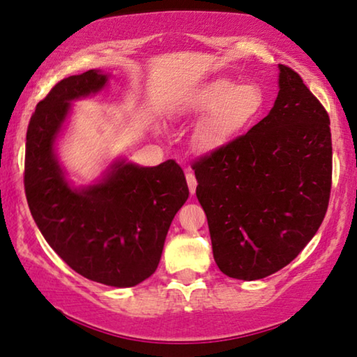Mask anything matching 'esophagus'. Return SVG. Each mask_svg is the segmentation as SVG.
Instances as JSON below:
<instances>
[{"instance_id": "1", "label": "esophagus", "mask_w": 357, "mask_h": 357, "mask_svg": "<svg viewBox=\"0 0 357 357\" xmlns=\"http://www.w3.org/2000/svg\"><path fill=\"white\" fill-rule=\"evenodd\" d=\"M185 181H188V185H189V192L194 195V194H195V188H197V179H195L194 173H190V172L185 173Z\"/></svg>"}]
</instances>
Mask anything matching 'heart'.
<instances>
[{
    "label": "heart",
    "mask_w": 357,
    "mask_h": 357,
    "mask_svg": "<svg viewBox=\"0 0 357 357\" xmlns=\"http://www.w3.org/2000/svg\"><path fill=\"white\" fill-rule=\"evenodd\" d=\"M267 97L252 80L236 84L229 77L204 80L181 97L174 118L200 116L190 135V145L200 155H212L250 129L262 116Z\"/></svg>",
    "instance_id": "1"
}]
</instances>
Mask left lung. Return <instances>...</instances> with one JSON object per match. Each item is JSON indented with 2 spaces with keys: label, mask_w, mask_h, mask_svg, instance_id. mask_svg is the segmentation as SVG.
I'll return each instance as SVG.
<instances>
[{
  "label": "left lung",
  "mask_w": 357,
  "mask_h": 357,
  "mask_svg": "<svg viewBox=\"0 0 357 357\" xmlns=\"http://www.w3.org/2000/svg\"><path fill=\"white\" fill-rule=\"evenodd\" d=\"M273 108L194 165L213 259L231 278L268 277L298 257L327 213L330 118L298 73L278 64Z\"/></svg>",
  "instance_id": "left-lung-1"
}]
</instances>
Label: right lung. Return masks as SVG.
Masks as SVG:
<instances>
[{
	"label": "right lung",
	"mask_w": 357,
	"mask_h": 357,
	"mask_svg": "<svg viewBox=\"0 0 357 357\" xmlns=\"http://www.w3.org/2000/svg\"><path fill=\"white\" fill-rule=\"evenodd\" d=\"M90 69L58 82L37 105L26 142L24 185L30 213L52 249L82 277L129 288L158 267L174 215L189 197L173 160L139 167L116 158L93 184L74 185L56 155L73 102L107 87Z\"/></svg>",
	"instance_id": "right-lung-1"
}]
</instances>
